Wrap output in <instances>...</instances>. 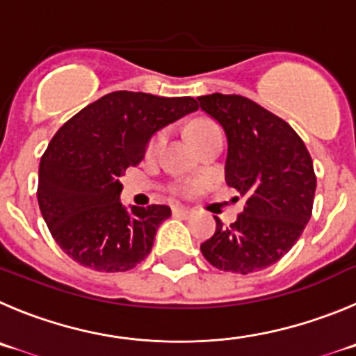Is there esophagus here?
I'll return each instance as SVG.
<instances>
[{
	"instance_id": "esophagus-1",
	"label": "esophagus",
	"mask_w": 356,
	"mask_h": 356,
	"mask_svg": "<svg viewBox=\"0 0 356 356\" xmlns=\"http://www.w3.org/2000/svg\"><path fill=\"white\" fill-rule=\"evenodd\" d=\"M172 212H174V216H179V218H188V216L191 214V211H189L188 207H181V205H175V207L172 209Z\"/></svg>"
}]
</instances>
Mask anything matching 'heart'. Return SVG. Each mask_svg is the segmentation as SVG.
<instances>
[{
    "label": "heart",
    "mask_w": 356,
    "mask_h": 356,
    "mask_svg": "<svg viewBox=\"0 0 356 356\" xmlns=\"http://www.w3.org/2000/svg\"><path fill=\"white\" fill-rule=\"evenodd\" d=\"M189 137H191L193 144L198 147V145L205 144V142L212 140V138L221 137V129L211 119H197L193 124L189 126ZM165 142H167V131L156 133L147 144V156L158 154L163 145H165Z\"/></svg>",
    "instance_id": "heart-1"
}]
</instances>
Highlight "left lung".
<instances>
[{"mask_svg":"<svg viewBox=\"0 0 356 356\" xmlns=\"http://www.w3.org/2000/svg\"><path fill=\"white\" fill-rule=\"evenodd\" d=\"M197 99L227 133L225 179L245 198L230 227L214 218L216 232L200 245L202 254L225 272L267 268L293 248L311 219L313 159L295 129L253 99L221 92Z\"/></svg>","mask_w":356,"mask_h":356,"instance_id":"obj_1","label":"left lung"}]
</instances>
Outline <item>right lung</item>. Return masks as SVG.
<instances>
[{"mask_svg": "<svg viewBox=\"0 0 356 356\" xmlns=\"http://www.w3.org/2000/svg\"><path fill=\"white\" fill-rule=\"evenodd\" d=\"M197 108L191 96L115 91L58 129L40 159L36 197L52 237L72 260L98 272H126L151 253L170 207L128 211L119 202V179L144 159L156 131Z\"/></svg>", "mask_w": 356, "mask_h": 356, "instance_id": "right-lung-1", "label": "right lung"}]
</instances>
